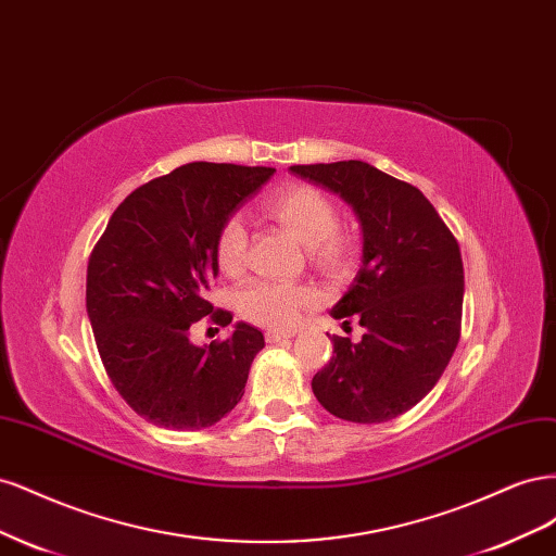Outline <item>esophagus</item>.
<instances>
[{
	"mask_svg": "<svg viewBox=\"0 0 556 556\" xmlns=\"http://www.w3.org/2000/svg\"><path fill=\"white\" fill-rule=\"evenodd\" d=\"M264 339H266V343H280V341H285V339H292V331H278V329H268L266 333H264Z\"/></svg>",
	"mask_w": 556,
	"mask_h": 556,
	"instance_id": "esophagus-1",
	"label": "esophagus"
}]
</instances>
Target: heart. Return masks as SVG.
<instances>
[{
	"mask_svg": "<svg viewBox=\"0 0 556 556\" xmlns=\"http://www.w3.org/2000/svg\"><path fill=\"white\" fill-rule=\"evenodd\" d=\"M264 211L276 223L306 245L308 262L325 274H341L355 257V243L339 227V211L329 194L313 185H285L264 199ZM248 229L241 217L229 220L217 231L215 264L225 276H239L245 264ZM315 301L306 285L252 280L239 290V313L250 323L274 329L292 327L301 311Z\"/></svg>",
	"mask_w": 556,
	"mask_h": 556,
	"instance_id": "heart-1",
	"label": "heart"
}]
</instances>
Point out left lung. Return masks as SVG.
<instances>
[{
	"label": "left lung",
	"mask_w": 556,
	"mask_h": 556,
	"mask_svg": "<svg viewBox=\"0 0 556 556\" xmlns=\"http://www.w3.org/2000/svg\"><path fill=\"white\" fill-rule=\"evenodd\" d=\"M290 169L341 194L364 231L362 266L331 315L343 325L355 315L366 333L359 343L333 336V357L315 374L313 394L348 422H390L433 390L459 343V243L415 185L371 164L348 160Z\"/></svg>",
	"instance_id": "1"
}]
</instances>
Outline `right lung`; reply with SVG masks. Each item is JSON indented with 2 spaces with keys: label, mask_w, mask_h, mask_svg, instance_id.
I'll return each mask as SVG.
<instances>
[{
  "label": "right lung",
  "mask_w": 556,
  "mask_h": 556,
  "mask_svg": "<svg viewBox=\"0 0 556 556\" xmlns=\"http://www.w3.org/2000/svg\"><path fill=\"white\" fill-rule=\"evenodd\" d=\"M271 166L190 162L134 190L88 262L86 306L99 357L134 413L164 429L211 427L237 406L260 329L239 323L225 341L192 345L201 317L231 313L206 299L217 276L215 239Z\"/></svg>",
  "instance_id": "obj_1"
}]
</instances>
